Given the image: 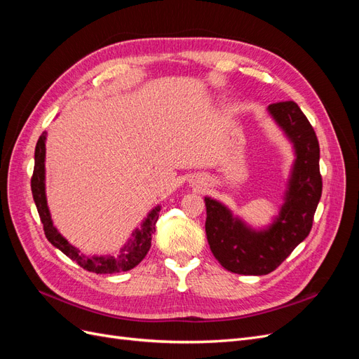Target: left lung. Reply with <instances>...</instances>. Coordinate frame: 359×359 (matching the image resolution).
I'll list each match as a JSON object with an SVG mask.
<instances>
[{"label":"left lung","instance_id":"1","mask_svg":"<svg viewBox=\"0 0 359 359\" xmlns=\"http://www.w3.org/2000/svg\"><path fill=\"white\" fill-rule=\"evenodd\" d=\"M268 112L295 149L285 203L274 222L255 231L223 203L205 198V231L211 252L223 268L243 276L273 273L310 233L322 196L320 149L307 116L295 102L273 103Z\"/></svg>","mask_w":359,"mask_h":359}]
</instances>
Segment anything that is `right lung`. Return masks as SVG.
<instances>
[{
    "instance_id": "obj_1",
    "label": "right lung",
    "mask_w": 359,
    "mask_h": 359,
    "mask_svg": "<svg viewBox=\"0 0 359 359\" xmlns=\"http://www.w3.org/2000/svg\"><path fill=\"white\" fill-rule=\"evenodd\" d=\"M45 142H46V133H43L39 137L37 145H36L34 172H32V178H31V191H32V198H34L48 241L53 247L61 250L64 255L69 256L83 269L90 271V273L114 274V273H121V271H128L135 268L140 260L147 256L148 250L151 247V238H153V233L156 232V223L158 219L160 206H156V208L147 215L144 223L140 224L139 229H136L132 233L133 238L121 248L119 255L83 256L78 248L73 247L66 238L57 231V227L52 223L50 212L48 208V201H46V191H45V157H46Z\"/></svg>"
}]
</instances>
